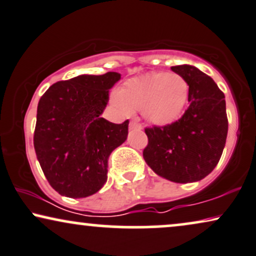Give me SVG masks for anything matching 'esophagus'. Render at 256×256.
Wrapping results in <instances>:
<instances>
[{
    "label": "esophagus",
    "mask_w": 256,
    "mask_h": 256,
    "mask_svg": "<svg viewBox=\"0 0 256 256\" xmlns=\"http://www.w3.org/2000/svg\"><path fill=\"white\" fill-rule=\"evenodd\" d=\"M128 128H131V130H140L142 128V125L139 124V122L138 120H131L130 122V125H128Z\"/></svg>",
    "instance_id": "1"
}]
</instances>
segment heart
Here are the masks:
<instances>
[{
    "mask_svg": "<svg viewBox=\"0 0 256 256\" xmlns=\"http://www.w3.org/2000/svg\"><path fill=\"white\" fill-rule=\"evenodd\" d=\"M189 98V85L177 73H151L128 80L113 96L124 114L139 108L148 122L166 126L176 122Z\"/></svg>",
    "mask_w": 256,
    "mask_h": 256,
    "instance_id": "1",
    "label": "heart"
}]
</instances>
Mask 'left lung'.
<instances>
[{"label":"left lung","mask_w":256,"mask_h":256,"mask_svg":"<svg viewBox=\"0 0 256 256\" xmlns=\"http://www.w3.org/2000/svg\"><path fill=\"white\" fill-rule=\"evenodd\" d=\"M189 85V108L178 120L145 128V162L174 183L197 182L214 170L226 145L228 119L224 94L214 80L190 64L172 66Z\"/></svg>","instance_id":"8db88e82"}]
</instances>
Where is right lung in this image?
<instances>
[{"label":"right lung","mask_w":256,"mask_h":256,"mask_svg":"<svg viewBox=\"0 0 256 256\" xmlns=\"http://www.w3.org/2000/svg\"><path fill=\"white\" fill-rule=\"evenodd\" d=\"M120 74L82 76L58 82L38 105L34 148L44 176L56 192L72 198L93 195L108 180L111 152L128 138L122 124L102 118L108 92Z\"/></svg>","instance_id":"right-lung-1"}]
</instances>
